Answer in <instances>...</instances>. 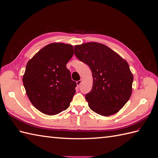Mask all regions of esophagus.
<instances>
[{"label":"esophagus","mask_w":158,"mask_h":158,"mask_svg":"<svg viewBox=\"0 0 158 158\" xmlns=\"http://www.w3.org/2000/svg\"><path fill=\"white\" fill-rule=\"evenodd\" d=\"M81 83H82V80H78V81H77V82H76V84H77V87L78 88L80 87Z\"/></svg>","instance_id":"obj_1"}]
</instances>
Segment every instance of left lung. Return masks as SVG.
Returning a JSON list of instances; mask_svg holds the SVG:
<instances>
[{
  "label": "left lung",
  "mask_w": 158,
  "mask_h": 158,
  "mask_svg": "<svg viewBox=\"0 0 158 158\" xmlns=\"http://www.w3.org/2000/svg\"><path fill=\"white\" fill-rule=\"evenodd\" d=\"M74 54L92 70V89L85 95L89 108L105 117L118 112L132 91L133 75L127 62L107 46L97 42L75 45Z\"/></svg>",
  "instance_id": "obj_1"
}]
</instances>
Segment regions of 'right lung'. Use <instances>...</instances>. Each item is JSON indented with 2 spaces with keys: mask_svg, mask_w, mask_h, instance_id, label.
<instances>
[{
  "mask_svg": "<svg viewBox=\"0 0 158 158\" xmlns=\"http://www.w3.org/2000/svg\"><path fill=\"white\" fill-rule=\"evenodd\" d=\"M73 55L72 45L52 43L27 62L23 84L30 101L41 113L55 115L70 106L76 83L66 64Z\"/></svg>",
  "mask_w": 158,
  "mask_h": 158,
  "instance_id": "1",
  "label": "right lung"
}]
</instances>
